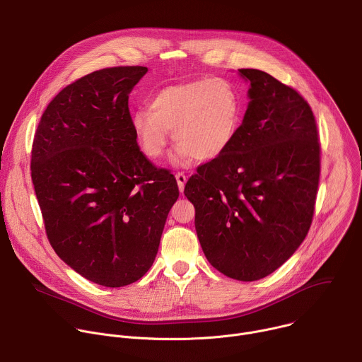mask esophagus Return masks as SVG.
I'll use <instances>...</instances> for the list:
<instances>
[{
	"label": "esophagus",
	"mask_w": 362,
	"mask_h": 362,
	"mask_svg": "<svg viewBox=\"0 0 362 362\" xmlns=\"http://www.w3.org/2000/svg\"><path fill=\"white\" fill-rule=\"evenodd\" d=\"M176 180H177L179 190L183 192V190H185V183H186V180H187V176H186L183 172H177V173H176Z\"/></svg>",
	"instance_id": "esophagus-1"
}]
</instances>
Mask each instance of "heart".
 <instances>
[{"label":"heart","mask_w":362,"mask_h":362,"mask_svg":"<svg viewBox=\"0 0 362 362\" xmlns=\"http://www.w3.org/2000/svg\"><path fill=\"white\" fill-rule=\"evenodd\" d=\"M242 122V100L226 78H202L168 86L148 109L132 115V130L144 156L158 160L170 140L179 144L176 163L218 159L233 143Z\"/></svg>","instance_id":"obj_1"}]
</instances>
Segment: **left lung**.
I'll return each instance as SVG.
<instances>
[{
    "mask_svg": "<svg viewBox=\"0 0 362 362\" xmlns=\"http://www.w3.org/2000/svg\"><path fill=\"white\" fill-rule=\"evenodd\" d=\"M239 73L250 101L238 134L197 168L185 194L211 265L250 282L284 265L311 228L321 146L314 113L295 88L261 70Z\"/></svg>",
    "mask_w": 362,
    "mask_h": 362,
    "instance_id": "1",
    "label": "left lung"
}]
</instances>
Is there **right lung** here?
<instances>
[{
  "label": "right lung",
  "mask_w": 362,
  "mask_h": 362,
  "mask_svg": "<svg viewBox=\"0 0 362 362\" xmlns=\"http://www.w3.org/2000/svg\"><path fill=\"white\" fill-rule=\"evenodd\" d=\"M146 73L110 67L69 84L33 141L31 179L49 245L77 274L109 288L150 269L179 197L175 176L144 156L132 130L129 94Z\"/></svg>",
  "instance_id": "right-lung-1"
}]
</instances>
